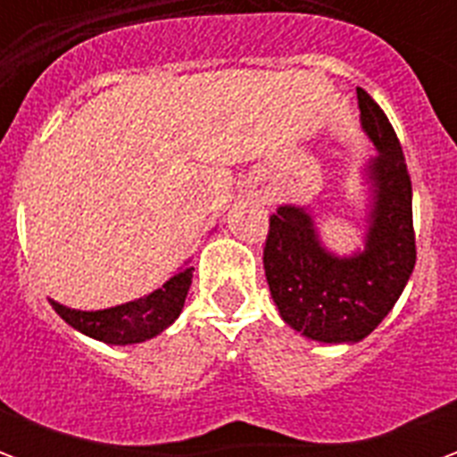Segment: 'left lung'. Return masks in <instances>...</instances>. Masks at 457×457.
<instances>
[{"instance_id": "8db88e82", "label": "left lung", "mask_w": 457, "mask_h": 457, "mask_svg": "<svg viewBox=\"0 0 457 457\" xmlns=\"http://www.w3.org/2000/svg\"><path fill=\"white\" fill-rule=\"evenodd\" d=\"M360 117L379 151L370 161L374 203L364 249L330 254L306 208L281 205L269 218L264 271L278 313L318 343H357L382 323L416 264L411 176L402 144L379 104L357 87Z\"/></svg>"}]
</instances>
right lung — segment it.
I'll list each match as a JSON object with an SVG mask.
<instances>
[{"instance_id":"right-lung-1","label":"right lung","mask_w":457,"mask_h":457,"mask_svg":"<svg viewBox=\"0 0 457 457\" xmlns=\"http://www.w3.org/2000/svg\"><path fill=\"white\" fill-rule=\"evenodd\" d=\"M190 278H193V267H183L163 287L151 291L149 296L104 311H75L55 301H51V306L68 326L95 340H103L107 345L144 343L163 333L180 316L188 296Z\"/></svg>"}]
</instances>
